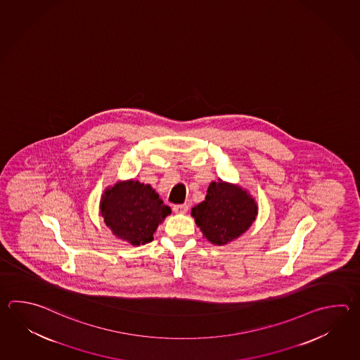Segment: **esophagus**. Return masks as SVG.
Returning a JSON list of instances; mask_svg holds the SVG:
<instances>
[{"mask_svg":"<svg viewBox=\"0 0 360 360\" xmlns=\"http://www.w3.org/2000/svg\"><path fill=\"white\" fill-rule=\"evenodd\" d=\"M173 210L178 214H184L187 213V210H188V205L187 204H181V205H174L173 206Z\"/></svg>","mask_w":360,"mask_h":360,"instance_id":"obj_1","label":"esophagus"}]
</instances>
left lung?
Instances as JSON below:
<instances>
[{"instance_id": "left-lung-1", "label": "left lung", "mask_w": 360, "mask_h": 360, "mask_svg": "<svg viewBox=\"0 0 360 360\" xmlns=\"http://www.w3.org/2000/svg\"><path fill=\"white\" fill-rule=\"evenodd\" d=\"M195 223L213 245H227L243 235L257 219L255 198L241 186L218 179L210 182L205 200L191 209Z\"/></svg>"}]
</instances>
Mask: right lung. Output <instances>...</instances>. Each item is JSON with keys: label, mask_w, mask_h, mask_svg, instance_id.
Wrapping results in <instances>:
<instances>
[{"label": "right lung", "mask_w": 360, "mask_h": 360, "mask_svg": "<svg viewBox=\"0 0 360 360\" xmlns=\"http://www.w3.org/2000/svg\"><path fill=\"white\" fill-rule=\"evenodd\" d=\"M170 213L150 184L134 179L109 186L100 200V215L106 227L133 246L151 243L155 231Z\"/></svg>", "instance_id": "1"}]
</instances>
